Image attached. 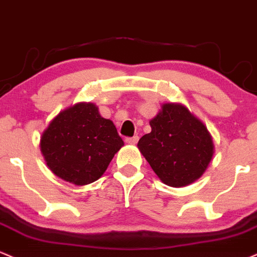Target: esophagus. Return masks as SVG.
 I'll use <instances>...</instances> for the list:
<instances>
[{"label": "esophagus", "instance_id": "obj_1", "mask_svg": "<svg viewBox=\"0 0 257 257\" xmlns=\"http://www.w3.org/2000/svg\"><path fill=\"white\" fill-rule=\"evenodd\" d=\"M138 140H140V137H138V136H134V137H127V138H126V143L137 144Z\"/></svg>", "mask_w": 257, "mask_h": 257}]
</instances>
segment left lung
Listing matches in <instances>:
<instances>
[{
	"label": "left lung",
	"mask_w": 257,
	"mask_h": 257,
	"mask_svg": "<svg viewBox=\"0 0 257 257\" xmlns=\"http://www.w3.org/2000/svg\"><path fill=\"white\" fill-rule=\"evenodd\" d=\"M152 132L137 147L162 183L182 188L202 177L212 161L214 144L204 123L185 105L165 103L150 120Z\"/></svg>",
	"instance_id": "8db88e82"
}]
</instances>
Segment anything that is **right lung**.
Here are the masks:
<instances>
[{
	"mask_svg": "<svg viewBox=\"0 0 257 257\" xmlns=\"http://www.w3.org/2000/svg\"><path fill=\"white\" fill-rule=\"evenodd\" d=\"M123 141L93 103L80 102L60 111L41 137V152L55 176L74 185L102 177Z\"/></svg>",
	"mask_w": 257,
	"mask_h": 257,
	"instance_id": "1",
	"label": "right lung"
}]
</instances>
